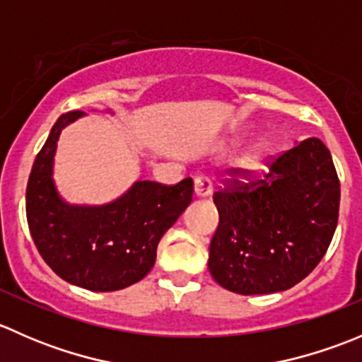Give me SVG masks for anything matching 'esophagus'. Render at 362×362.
<instances>
[{
  "mask_svg": "<svg viewBox=\"0 0 362 362\" xmlns=\"http://www.w3.org/2000/svg\"><path fill=\"white\" fill-rule=\"evenodd\" d=\"M194 194L198 198H206L211 194V184L208 178L204 177H196L194 178Z\"/></svg>",
  "mask_w": 362,
  "mask_h": 362,
  "instance_id": "1",
  "label": "esophagus"
}]
</instances>
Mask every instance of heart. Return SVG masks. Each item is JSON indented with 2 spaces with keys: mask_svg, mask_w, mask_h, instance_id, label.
<instances>
[{
  "mask_svg": "<svg viewBox=\"0 0 362 362\" xmlns=\"http://www.w3.org/2000/svg\"><path fill=\"white\" fill-rule=\"evenodd\" d=\"M231 145L233 147H235V145H240V140H233ZM266 160H268V158H266V152L262 151L261 147H252L236 159L235 170L238 171L243 178H254L255 175L261 173Z\"/></svg>",
  "mask_w": 362,
  "mask_h": 362,
  "instance_id": "1",
  "label": "heart"
}]
</instances>
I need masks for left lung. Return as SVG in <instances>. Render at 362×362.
<instances>
[{
	"label": "left lung",
	"instance_id": "1",
	"mask_svg": "<svg viewBox=\"0 0 362 362\" xmlns=\"http://www.w3.org/2000/svg\"><path fill=\"white\" fill-rule=\"evenodd\" d=\"M218 226L208 269L231 293L273 294L301 282L338 224L339 182L319 138L284 152L262 180L214 194Z\"/></svg>",
	"mask_w": 362,
	"mask_h": 362
}]
</instances>
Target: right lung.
<instances>
[{
	"label": "right lung",
	"instance_id": "add662e5",
	"mask_svg": "<svg viewBox=\"0 0 362 362\" xmlns=\"http://www.w3.org/2000/svg\"><path fill=\"white\" fill-rule=\"evenodd\" d=\"M83 115L64 113L50 129L29 175L25 214L33 242L56 275L82 289L112 293L151 272L159 240L192 202V180L173 187L136 180L113 202L68 203L54 180V158L64 127Z\"/></svg>",
	"mask_w": 362,
	"mask_h": 362
}]
</instances>
